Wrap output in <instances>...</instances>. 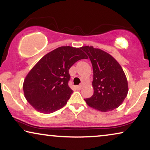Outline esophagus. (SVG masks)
Masks as SVG:
<instances>
[{"label":"esophagus","instance_id":"34e87169","mask_svg":"<svg viewBox=\"0 0 150 150\" xmlns=\"http://www.w3.org/2000/svg\"><path fill=\"white\" fill-rule=\"evenodd\" d=\"M81 85H79V86H76V88H77V90H81Z\"/></svg>","mask_w":150,"mask_h":150}]
</instances>
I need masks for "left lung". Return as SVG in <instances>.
<instances>
[{
    "label": "left lung",
    "mask_w": 150,
    "mask_h": 150,
    "mask_svg": "<svg viewBox=\"0 0 150 150\" xmlns=\"http://www.w3.org/2000/svg\"><path fill=\"white\" fill-rule=\"evenodd\" d=\"M93 69L94 94L86 103L101 111H112L122 104L128 94V82L123 69L110 54L92 46L81 47Z\"/></svg>",
    "instance_id": "obj_1"
}]
</instances>
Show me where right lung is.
I'll use <instances>...</instances> for the list:
<instances>
[{"label":"right lung","instance_id":"1","mask_svg":"<svg viewBox=\"0 0 150 150\" xmlns=\"http://www.w3.org/2000/svg\"><path fill=\"white\" fill-rule=\"evenodd\" d=\"M88 56L81 47L63 46L44 56L25 78L24 96L36 110L51 113L62 108L73 93L69 69Z\"/></svg>","mask_w":150,"mask_h":150}]
</instances>
